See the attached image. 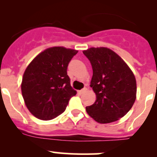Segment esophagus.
Masks as SVG:
<instances>
[{
  "mask_svg": "<svg viewBox=\"0 0 157 157\" xmlns=\"http://www.w3.org/2000/svg\"><path fill=\"white\" fill-rule=\"evenodd\" d=\"M86 91V88H83V89H82V90H79L78 93L80 95H81V94H83V93H84Z\"/></svg>",
  "mask_w": 157,
  "mask_h": 157,
  "instance_id": "esophagus-1",
  "label": "esophagus"
}]
</instances>
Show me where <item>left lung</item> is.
<instances>
[{"mask_svg": "<svg viewBox=\"0 0 157 157\" xmlns=\"http://www.w3.org/2000/svg\"><path fill=\"white\" fill-rule=\"evenodd\" d=\"M83 53L90 61L93 77L90 86L96 95L86 112L102 124L118 121L134 105L137 83L134 74L122 58L111 49L90 48Z\"/></svg>", "mask_w": 157, "mask_h": 157, "instance_id": "left-lung-1", "label": "left lung"}]
</instances>
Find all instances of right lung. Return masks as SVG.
I'll use <instances>...</instances> for the list:
<instances>
[{"mask_svg":"<svg viewBox=\"0 0 157 157\" xmlns=\"http://www.w3.org/2000/svg\"><path fill=\"white\" fill-rule=\"evenodd\" d=\"M78 51L52 47L37 55L23 74L21 90L25 104L37 118L52 120L62 114L77 94L67 69Z\"/></svg>","mask_w":157,"mask_h":157,"instance_id":"right-lung-1","label":"right lung"}]
</instances>
